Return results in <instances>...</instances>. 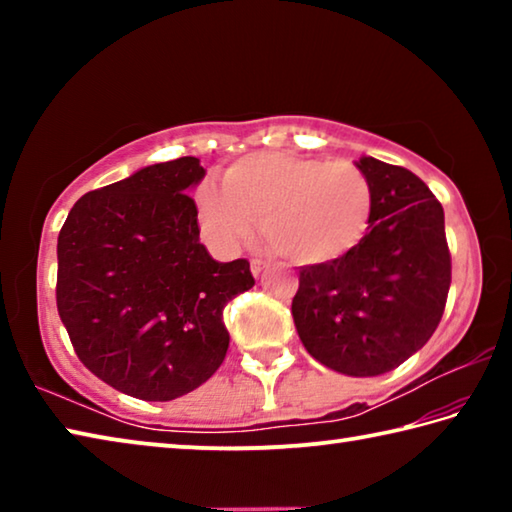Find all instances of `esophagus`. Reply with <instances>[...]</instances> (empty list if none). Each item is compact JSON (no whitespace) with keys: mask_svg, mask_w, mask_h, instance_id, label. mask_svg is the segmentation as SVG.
<instances>
[{"mask_svg":"<svg viewBox=\"0 0 512 512\" xmlns=\"http://www.w3.org/2000/svg\"><path fill=\"white\" fill-rule=\"evenodd\" d=\"M266 262L264 259H253V262H250V271H253V275L257 277V275H262L264 271H266Z\"/></svg>","mask_w":512,"mask_h":512,"instance_id":"esophagus-1","label":"esophagus"}]
</instances>
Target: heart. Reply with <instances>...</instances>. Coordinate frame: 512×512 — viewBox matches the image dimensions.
<instances>
[{
    "label": "heart",
    "instance_id": "b5f03b06",
    "mask_svg": "<svg viewBox=\"0 0 512 512\" xmlns=\"http://www.w3.org/2000/svg\"><path fill=\"white\" fill-rule=\"evenodd\" d=\"M370 216V180L348 160L253 153L223 173V187L198 192V219L216 246L244 244L262 219L268 246L298 266L350 255L366 237Z\"/></svg>",
    "mask_w": 512,
    "mask_h": 512
}]
</instances>
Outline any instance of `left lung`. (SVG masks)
Masks as SVG:
<instances>
[{"label":"left lung","instance_id":"1","mask_svg":"<svg viewBox=\"0 0 512 512\" xmlns=\"http://www.w3.org/2000/svg\"><path fill=\"white\" fill-rule=\"evenodd\" d=\"M357 167L372 187L366 237L336 262L300 268L291 314L316 361L350 377H375L436 332L452 255L443 205L415 173L366 155Z\"/></svg>","mask_w":512,"mask_h":512}]
</instances>
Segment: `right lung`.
Segmentation results:
<instances>
[{
  "mask_svg": "<svg viewBox=\"0 0 512 512\" xmlns=\"http://www.w3.org/2000/svg\"><path fill=\"white\" fill-rule=\"evenodd\" d=\"M198 158L144 167L81 196L58 235L56 305L76 357L101 381L169 402L225 359L228 302L255 284L248 259L221 264L201 244L189 187Z\"/></svg>",
  "mask_w": 512,
  "mask_h": 512,
  "instance_id": "add662e5",
  "label": "right lung"
}]
</instances>
